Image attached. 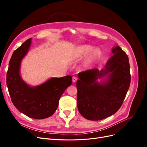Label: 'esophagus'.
<instances>
[{
  "label": "esophagus",
  "instance_id": "1",
  "mask_svg": "<svg viewBox=\"0 0 147 147\" xmlns=\"http://www.w3.org/2000/svg\"><path fill=\"white\" fill-rule=\"evenodd\" d=\"M77 77H75V76H74L73 77H72V82H74V83H75V82H76V81H77Z\"/></svg>",
  "mask_w": 147,
  "mask_h": 147
}]
</instances>
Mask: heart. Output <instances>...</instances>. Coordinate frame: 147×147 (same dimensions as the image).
I'll list each match as a JSON object with an SVG mask.
<instances>
[{"mask_svg":"<svg viewBox=\"0 0 147 147\" xmlns=\"http://www.w3.org/2000/svg\"><path fill=\"white\" fill-rule=\"evenodd\" d=\"M92 50V48L90 46L88 45H84L80 48L78 53L75 55L76 58H80L83 56H85L87 55H88ZM100 55V51L98 49H95L93 50L90 55V59L91 61L96 59L97 57H98Z\"/></svg>","mask_w":147,"mask_h":147,"instance_id":"heart-1","label":"heart"}]
</instances>
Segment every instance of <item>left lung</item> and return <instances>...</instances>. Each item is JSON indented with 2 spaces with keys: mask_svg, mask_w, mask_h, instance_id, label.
<instances>
[{
  "mask_svg": "<svg viewBox=\"0 0 147 147\" xmlns=\"http://www.w3.org/2000/svg\"><path fill=\"white\" fill-rule=\"evenodd\" d=\"M113 55L105 68L79 73L77 81V107L80 113L89 120L97 121L116 113L121 107L131 83L128 56L119 46L112 48ZM106 75L100 83L96 80Z\"/></svg>",
  "mask_w": 147,
  "mask_h": 147,
  "instance_id": "left-lung-1",
  "label": "left lung"
}]
</instances>
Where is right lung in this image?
Listing matches in <instances>:
<instances>
[{
    "label": "right lung",
    "mask_w": 147,
    "mask_h": 147,
    "mask_svg": "<svg viewBox=\"0 0 147 147\" xmlns=\"http://www.w3.org/2000/svg\"><path fill=\"white\" fill-rule=\"evenodd\" d=\"M29 38L13 52L7 74V85L13 105L20 112L34 119H45L54 114L59 100L67 88L71 85L70 75L51 78L37 86H30L20 76L21 61L31 45Z\"/></svg>",
    "instance_id": "obj_1"
}]
</instances>
